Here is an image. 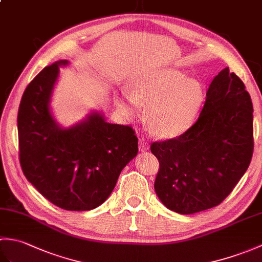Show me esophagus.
<instances>
[{
  "label": "esophagus",
  "instance_id": "34e87169",
  "mask_svg": "<svg viewBox=\"0 0 262 262\" xmlns=\"http://www.w3.org/2000/svg\"><path fill=\"white\" fill-rule=\"evenodd\" d=\"M148 147H149L148 142L144 137H141L140 140H138V148H140V151H142V152L147 151Z\"/></svg>",
  "mask_w": 262,
  "mask_h": 262
}]
</instances>
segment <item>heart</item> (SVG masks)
Listing matches in <instances>:
<instances>
[{"instance_id":"1","label":"heart","mask_w":262,"mask_h":262,"mask_svg":"<svg viewBox=\"0 0 262 262\" xmlns=\"http://www.w3.org/2000/svg\"><path fill=\"white\" fill-rule=\"evenodd\" d=\"M204 98L198 80L188 79L182 71L165 69L137 76L119 103L126 113H133L140 101L146 102L144 117L149 129L168 138L181 135L192 125Z\"/></svg>"}]
</instances>
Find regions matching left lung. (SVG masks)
<instances>
[{
  "instance_id": "1",
  "label": "left lung",
  "mask_w": 262,
  "mask_h": 262,
  "mask_svg": "<svg viewBox=\"0 0 262 262\" xmlns=\"http://www.w3.org/2000/svg\"><path fill=\"white\" fill-rule=\"evenodd\" d=\"M252 114L246 85L226 68L211 81L197 121L180 136L151 144L160 163L154 189L165 207L194 214L229 196L252 159Z\"/></svg>"
}]
</instances>
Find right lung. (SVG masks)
<instances>
[{
    "mask_svg": "<svg viewBox=\"0 0 262 262\" xmlns=\"http://www.w3.org/2000/svg\"><path fill=\"white\" fill-rule=\"evenodd\" d=\"M46 66L26 88L18 111L19 158L24 174L43 197L66 210H90L104 203L121 170L137 155L130 126L109 124L100 113L69 128L52 115L59 66Z\"/></svg>",
    "mask_w": 262,
    "mask_h": 262,
    "instance_id": "right-lung-1",
    "label": "right lung"
}]
</instances>
